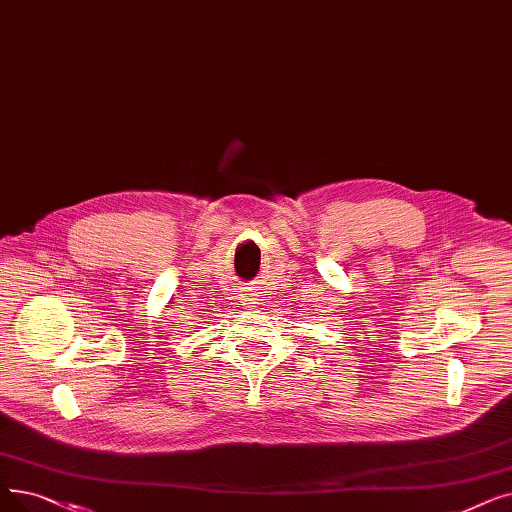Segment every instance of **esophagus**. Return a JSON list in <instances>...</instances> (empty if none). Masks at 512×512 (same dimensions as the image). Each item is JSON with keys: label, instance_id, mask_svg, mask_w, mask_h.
I'll return each mask as SVG.
<instances>
[{"label": "esophagus", "instance_id": "34e87169", "mask_svg": "<svg viewBox=\"0 0 512 512\" xmlns=\"http://www.w3.org/2000/svg\"><path fill=\"white\" fill-rule=\"evenodd\" d=\"M238 301H240V305L242 307H257L259 305V293L255 291V288H242L240 291V295H238Z\"/></svg>", "mask_w": 512, "mask_h": 512}]
</instances>
